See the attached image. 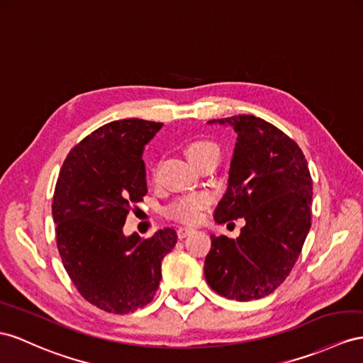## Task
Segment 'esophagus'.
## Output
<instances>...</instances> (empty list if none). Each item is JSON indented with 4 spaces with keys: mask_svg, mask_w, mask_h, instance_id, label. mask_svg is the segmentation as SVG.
Listing matches in <instances>:
<instances>
[{
    "mask_svg": "<svg viewBox=\"0 0 363 363\" xmlns=\"http://www.w3.org/2000/svg\"><path fill=\"white\" fill-rule=\"evenodd\" d=\"M193 231L194 230L190 227H179L178 231H176V235H178L179 239H184V238H187L190 233H193Z\"/></svg>",
    "mask_w": 363,
    "mask_h": 363,
    "instance_id": "1",
    "label": "esophagus"
}]
</instances>
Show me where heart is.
Wrapping results in <instances>:
<instances>
[{"mask_svg":"<svg viewBox=\"0 0 363 363\" xmlns=\"http://www.w3.org/2000/svg\"><path fill=\"white\" fill-rule=\"evenodd\" d=\"M184 153L187 160L194 167L202 160L208 156H219V148L215 143L207 141V139H194L190 141L184 148ZM207 199L203 196H194V198H185L181 201H176L173 206L169 208L170 216L182 220V222H196L199 219L201 210L206 207Z\"/></svg>","mask_w":363,"mask_h":363,"instance_id":"obj_1","label":"heart"}]
</instances>
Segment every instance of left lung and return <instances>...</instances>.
I'll return each instance as SVG.
<instances>
[{
    "instance_id": "1",
    "label": "left lung",
    "mask_w": 363,
    "mask_h": 363,
    "mask_svg": "<svg viewBox=\"0 0 363 363\" xmlns=\"http://www.w3.org/2000/svg\"><path fill=\"white\" fill-rule=\"evenodd\" d=\"M207 124L230 125L238 135L215 220L244 218L245 227L236 240L211 235L203 274L227 299H261L290 274L310 231L308 164L293 139L261 118L238 115Z\"/></svg>"
}]
</instances>
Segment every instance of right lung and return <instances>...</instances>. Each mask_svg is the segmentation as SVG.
I'll return each mask as SVG.
<instances>
[{
	"instance_id": "1",
	"label": "right lung",
	"mask_w": 363,
	"mask_h": 363,
	"mask_svg": "<svg viewBox=\"0 0 363 363\" xmlns=\"http://www.w3.org/2000/svg\"><path fill=\"white\" fill-rule=\"evenodd\" d=\"M161 123L130 118L108 123L72 148L55 187L52 216L64 268L99 310L133 313L153 301L162 259L178 242L173 228L150 239L123 227L147 194L144 147Z\"/></svg>"
}]
</instances>
